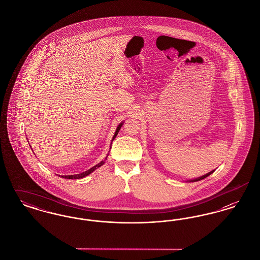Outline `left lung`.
<instances>
[{
  "instance_id": "1",
  "label": "left lung",
  "mask_w": 260,
  "mask_h": 260,
  "mask_svg": "<svg viewBox=\"0 0 260 260\" xmlns=\"http://www.w3.org/2000/svg\"><path fill=\"white\" fill-rule=\"evenodd\" d=\"M213 172H214V171H211L210 173H207V174H205V175H203V176H201V177H199V178H196V179H194V180H192V181H199V180H201V179H204V178H206L207 176H209V175L213 173Z\"/></svg>"
}]
</instances>
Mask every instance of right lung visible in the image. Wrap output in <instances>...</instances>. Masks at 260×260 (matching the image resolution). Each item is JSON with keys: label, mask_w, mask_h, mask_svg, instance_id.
<instances>
[{"label": "right lung", "mask_w": 260, "mask_h": 260, "mask_svg": "<svg viewBox=\"0 0 260 260\" xmlns=\"http://www.w3.org/2000/svg\"><path fill=\"white\" fill-rule=\"evenodd\" d=\"M122 124H119V126L117 127V131H116V133H115V135L113 136V139L112 140H114L115 139V137L117 136L118 135V133H119V131H120V128H121V126H122ZM109 155V154H108ZM108 155L106 156V158H105V160H107V157H108ZM105 160L104 161H101L99 164H98L96 166H94V167H92L91 169H89L88 171L87 172H85V173H79V174H73V175H61V177L63 178H67V179H79V178H83V177H85V176H87V174H89V173H92L93 171H95L96 169H99V167H101L104 162H105Z\"/></svg>", "instance_id": "right-lung-1"}]
</instances>
